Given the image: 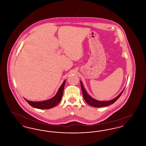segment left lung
Instances as JSON below:
<instances>
[{"mask_svg":"<svg viewBox=\"0 0 146 146\" xmlns=\"http://www.w3.org/2000/svg\"><path fill=\"white\" fill-rule=\"evenodd\" d=\"M80 85H81V88H82V90L83 92V96L85 100V101H86V102L88 104L90 105L91 106L94 107H105V106H107L109 105L114 104L118 98L120 97V96L121 95L122 93L123 92V91L124 90V89L121 92V93L118 95L117 97H115V98L110 100V101H100L96 100L94 99L93 98L91 97L90 96L87 94L86 91L85 90L84 88L83 84L82 83V82H80ZM125 89V88H124Z\"/></svg>","mask_w":146,"mask_h":146,"instance_id":"left-lung-1","label":"left lung"}]
</instances>
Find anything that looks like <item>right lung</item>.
<instances>
[{
    "mask_svg": "<svg viewBox=\"0 0 146 146\" xmlns=\"http://www.w3.org/2000/svg\"><path fill=\"white\" fill-rule=\"evenodd\" d=\"M65 83H66V80L63 82V83L60 86V88H59L58 91L57 92L55 96L50 100L45 101H41V102H33V101L27 100L25 98V99L28 102V104L34 108H38V109L51 108L58 104L59 102L61 101L62 97L63 92Z\"/></svg>",
    "mask_w": 146,
    "mask_h": 146,
    "instance_id": "1",
    "label": "right lung"
}]
</instances>
